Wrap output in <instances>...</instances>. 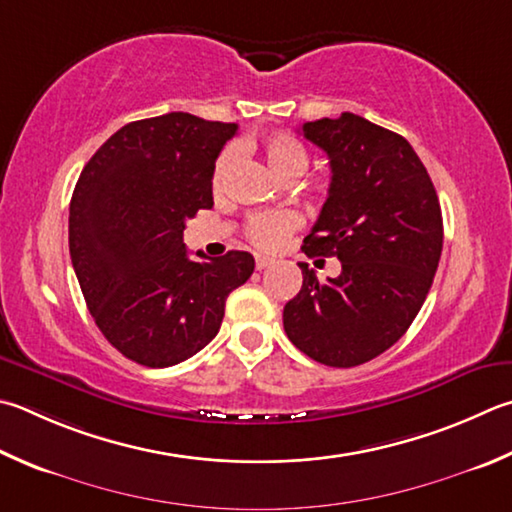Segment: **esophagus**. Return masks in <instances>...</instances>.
<instances>
[{"label": "esophagus", "mask_w": 512, "mask_h": 512, "mask_svg": "<svg viewBox=\"0 0 512 512\" xmlns=\"http://www.w3.org/2000/svg\"><path fill=\"white\" fill-rule=\"evenodd\" d=\"M271 264H273L271 257H262V255L255 257V268H257V271H262V268H268Z\"/></svg>", "instance_id": "1"}]
</instances>
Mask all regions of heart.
I'll list each match as a JSON object with an SVG mask.
<instances>
[{"mask_svg":"<svg viewBox=\"0 0 512 512\" xmlns=\"http://www.w3.org/2000/svg\"><path fill=\"white\" fill-rule=\"evenodd\" d=\"M266 165L271 167V172L280 179H288V176H300L306 170V163H309V156H306L304 147L295 141L293 136L288 134H273L266 136L262 145ZM235 163V150L228 147L219 154L215 174H212V181L215 185H221L224 176L228 174L230 165ZM300 217L291 210H271V212H257V215L248 217L246 221V237L250 244L259 250H277L284 241L288 239L291 232L300 228Z\"/></svg>","mask_w":512,"mask_h":512,"instance_id":"heart-1","label":"heart"}]
</instances>
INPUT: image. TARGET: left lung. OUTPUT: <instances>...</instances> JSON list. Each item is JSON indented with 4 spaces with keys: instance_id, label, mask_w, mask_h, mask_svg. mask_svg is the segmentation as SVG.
Here are the masks:
<instances>
[{
    "instance_id": "left-lung-1",
    "label": "left lung",
    "mask_w": 512,
    "mask_h": 512,
    "mask_svg": "<svg viewBox=\"0 0 512 512\" xmlns=\"http://www.w3.org/2000/svg\"><path fill=\"white\" fill-rule=\"evenodd\" d=\"M327 152L329 197L302 250L338 257L340 275L320 282L309 264L284 306V331L306 356L356 367L410 329L430 291L443 248V219L430 174L412 145L345 111L302 125Z\"/></svg>"
}]
</instances>
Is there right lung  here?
I'll list each match as a JSON object with an SVG mask.
<instances>
[{
  "instance_id": "obj_1",
  "label": "right lung",
  "mask_w": 512,
  "mask_h": 512,
  "mask_svg": "<svg viewBox=\"0 0 512 512\" xmlns=\"http://www.w3.org/2000/svg\"><path fill=\"white\" fill-rule=\"evenodd\" d=\"M235 123L172 114L134 120L102 143L69 206L73 271L111 347L172 367L217 336L228 295L255 271L244 250L188 257L185 221L212 208V174Z\"/></svg>"
}]
</instances>
